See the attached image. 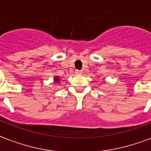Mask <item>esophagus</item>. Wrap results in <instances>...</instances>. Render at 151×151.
<instances>
[{
  "label": "esophagus",
  "instance_id": "obj_1",
  "mask_svg": "<svg viewBox=\"0 0 151 151\" xmlns=\"http://www.w3.org/2000/svg\"><path fill=\"white\" fill-rule=\"evenodd\" d=\"M82 73H83V71H80V70H76V74L77 75H81Z\"/></svg>",
  "mask_w": 151,
  "mask_h": 151
}]
</instances>
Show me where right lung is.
Here are the masks:
<instances>
[{"mask_svg": "<svg viewBox=\"0 0 151 151\" xmlns=\"http://www.w3.org/2000/svg\"><path fill=\"white\" fill-rule=\"evenodd\" d=\"M55 80L58 82V81H59V79H58V77H55Z\"/></svg>", "mask_w": 151, "mask_h": 151, "instance_id": "obj_1", "label": "right lung"}]
</instances>
